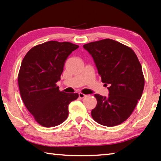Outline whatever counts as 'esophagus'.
I'll return each instance as SVG.
<instances>
[{"mask_svg":"<svg viewBox=\"0 0 161 161\" xmlns=\"http://www.w3.org/2000/svg\"><path fill=\"white\" fill-rule=\"evenodd\" d=\"M86 95H84V94H83V93H79V97H80V98H84V97H86Z\"/></svg>","mask_w":161,"mask_h":161,"instance_id":"obj_1","label":"esophagus"}]
</instances>
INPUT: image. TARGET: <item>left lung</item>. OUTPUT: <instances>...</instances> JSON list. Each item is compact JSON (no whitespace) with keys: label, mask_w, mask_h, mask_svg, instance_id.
Segmentation results:
<instances>
[{"label":"left lung","mask_w":161,"mask_h":161,"mask_svg":"<svg viewBox=\"0 0 161 161\" xmlns=\"http://www.w3.org/2000/svg\"><path fill=\"white\" fill-rule=\"evenodd\" d=\"M93 57L102 81L108 86V96L95 94L97 105L92 118L99 124H121L134 110L145 86L141 64L132 49L112 39L83 46Z\"/></svg>","instance_id":"1"}]
</instances>
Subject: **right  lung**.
Instances as JSON below:
<instances>
[{
    "label": "right lung",
    "instance_id": "1",
    "mask_svg": "<svg viewBox=\"0 0 161 161\" xmlns=\"http://www.w3.org/2000/svg\"><path fill=\"white\" fill-rule=\"evenodd\" d=\"M77 45L50 41L33 47L23 58L18 82L24 104L35 120L51 127L64 122L68 115V105L78 98V93L60 91L64 64Z\"/></svg>",
    "mask_w": 161,
    "mask_h": 161
}]
</instances>
